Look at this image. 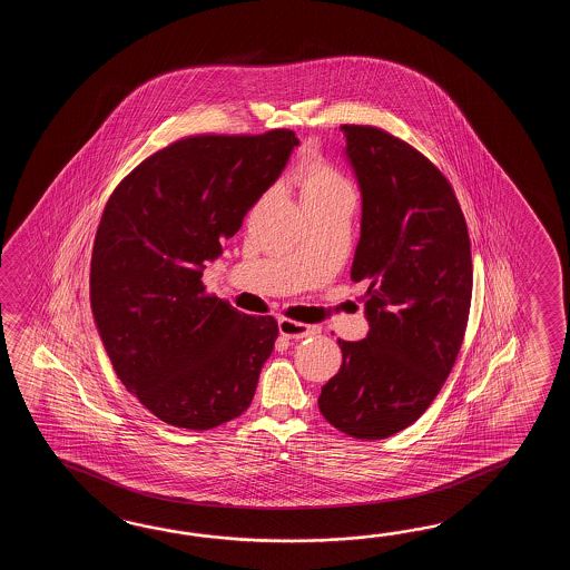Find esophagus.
Masks as SVG:
<instances>
[{"mask_svg": "<svg viewBox=\"0 0 570 570\" xmlns=\"http://www.w3.org/2000/svg\"><path fill=\"white\" fill-rule=\"evenodd\" d=\"M279 332L283 338L302 340L317 334V332H320V327L307 326V324L295 322V320H291V317H281Z\"/></svg>", "mask_w": 570, "mask_h": 570, "instance_id": "obj_1", "label": "esophagus"}]
</instances>
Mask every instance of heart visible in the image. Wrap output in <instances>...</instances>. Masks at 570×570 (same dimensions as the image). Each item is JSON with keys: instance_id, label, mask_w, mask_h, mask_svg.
Returning <instances> with one entry per match:
<instances>
[{"instance_id": "1", "label": "heart", "mask_w": 570, "mask_h": 570, "mask_svg": "<svg viewBox=\"0 0 570 570\" xmlns=\"http://www.w3.org/2000/svg\"><path fill=\"white\" fill-rule=\"evenodd\" d=\"M295 181L302 187L303 199H314L351 189L342 173L315 150H307L303 155L295 169Z\"/></svg>"}]
</instances>
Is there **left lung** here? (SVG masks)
Instances as JSON below:
<instances>
[{
	"label": "left lung",
	"mask_w": 570,
	"mask_h": 570,
	"mask_svg": "<svg viewBox=\"0 0 570 570\" xmlns=\"http://www.w3.org/2000/svg\"><path fill=\"white\" fill-rule=\"evenodd\" d=\"M363 194L351 279L366 281L368 336L338 338L342 364L320 412L346 436L381 440L436 400L461 352L473 297L471 238L449 179L417 148L342 124Z\"/></svg>",
	"instance_id": "obj_1"
}]
</instances>
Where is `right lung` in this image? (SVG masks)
Wrapping results in <instances>:
<instances>
[{
	"instance_id": "1",
	"label": "right lung",
	"mask_w": 570,
	"mask_h": 570,
	"mask_svg": "<svg viewBox=\"0 0 570 570\" xmlns=\"http://www.w3.org/2000/svg\"><path fill=\"white\" fill-rule=\"evenodd\" d=\"M295 132L194 134L109 195L91 256V307L116 375L160 422L212 430L248 410L279 326L207 293V261L279 177Z\"/></svg>"
}]
</instances>
